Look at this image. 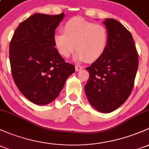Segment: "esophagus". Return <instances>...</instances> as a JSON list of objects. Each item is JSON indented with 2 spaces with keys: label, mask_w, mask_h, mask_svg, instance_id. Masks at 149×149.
Wrapping results in <instances>:
<instances>
[{
  "label": "esophagus",
  "mask_w": 149,
  "mask_h": 149,
  "mask_svg": "<svg viewBox=\"0 0 149 149\" xmlns=\"http://www.w3.org/2000/svg\"><path fill=\"white\" fill-rule=\"evenodd\" d=\"M83 67L81 66V65H76V66H75V68H76V71H79L80 70L82 69Z\"/></svg>",
  "instance_id": "esophagus-1"
}]
</instances>
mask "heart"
Wrapping results in <instances>:
<instances>
[{"label": "heart", "instance_id": "1", "mask_svg": "<svg viewBox=\"0 0 149 149\" xmlns=\"http://www.w3.org/2000/svg\"><path fill=\"white\" fill-rule=\"evenodd\" d=\"M62 29L63 33H56L54 40L63 57H69L76 48V58L94 62L102 57L109 46V31L103 25L74 17L65 22Z\"/></svg>", "mask_w": 149, "mask_h": 149}]
</instances>
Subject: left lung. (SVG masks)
<instances>
[{
    "instance_id": "left-lung-1",
    "label": "left lung",
    "mask_w": 149,
    "mask_h": 149,
    "mask_svg": "<svg viewBox=\"0 0 149 149\" xmlns=\"http://www.w3.org/2000/svg\"><path fill=\"white\" fill-rule=\"evenodd\" d=\"M109 46L101 58L86 67L89 79L85 92L91 104L100 112L110 113L127 100L134 86L139 55L131 33L113 18L104 22Z\"/></svg>"
}]
</instances>
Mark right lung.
I'll return each mask as SVG.
<instances>
[{
  "instance_id": "add662e5",
  "label": "right lung",
  "mask_w": 149,
  "mask_h": 149,
  "mask_svg": "<svg viewBox=\"0 0 149 149\" xmlns=\"http://www.w3.org/2000/svg\"><path fill=\"white\" fill-rule=\"evenodd\" d=\"M64 16L36 13L21 22L9 46L12 76L21 93L31 102L46 105L58 96L75 71L55 48V29Z\"/></svg>"
}]
</instances>
